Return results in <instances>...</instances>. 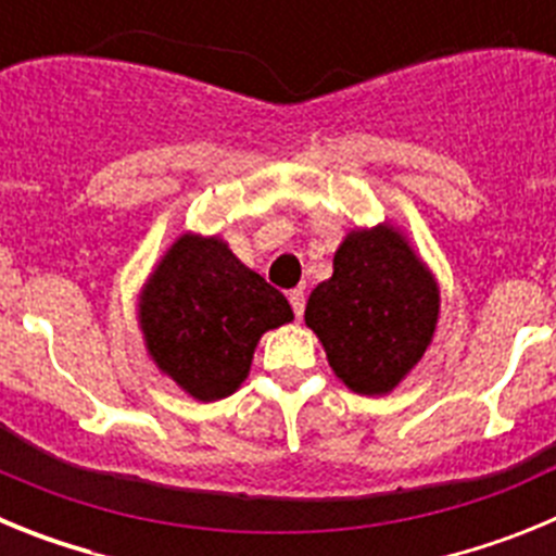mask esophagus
I'll use <instances>...</instances> for the list:
<instances>
[{
	"instance_id": "obj_1",
	"label": "esophagus",
	"mask_w": 556,
	"mask_h": 556,
	"mask_svg": "<svg viewBox=\"0 0 556 556\" xmlns=\"http://www.w3.org/2000/svg\"><path fill=\"white\" fill-rule=\"evenodd\" d=\"M289 303H292L294 317H303V308H306V294H303L301 289H292V292H289Z\"/></svg>"
}]
</instances>
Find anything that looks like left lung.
I'll list each match as a JSON object with an SVG mask.
<instances>
[{
    "instance_id": "1",
    "label": "left lung",
    "mask_w": 556,
    "mask_h": 556,
    "mask_svg": "<svg viewBox=\"0 0 556 556\" xmlns=\"http://www.w3.org/2000/svg\"><path fill=\"white\" fill-rule=\"evenodd\" d=\"M440 317V287L392 225L351 230L333 275L306 303V326L348 390L384 395L424 358Z\"/></svg>"
}]
</instances>
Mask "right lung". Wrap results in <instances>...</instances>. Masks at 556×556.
<instances>
[{
	"instance_id": "obj_1",
	"label": "right lung",
	"mask_w": 556,
	"mask_h": 556,
	"mask_svg": "<svg viewBox=\"0 0 556 556\" xmlns=\"http://www.w3.org/2000/svg\"><path fill=\"white\" fill-rule=\"evenodd\" d=\"M292 317L287 298L219 236H178L139 294L147 353L198 401L239 390L262 333Z\"/></svg>"
}]
</instances>
